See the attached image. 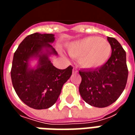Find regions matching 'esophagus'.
Returning <instances> with one entry per match:
<instances>
[{"label": "esophagus", "instance_id": "1", "mask_svg": "<svg viewBox=\"0 0 135 135\" xmlns=\"http://www.w3.org/2000/svg\"><path fill=\"white\" fill-rule=\"evenodd\" d=\"M76 71H77V69H76V67H74V69H73L74 73H76Z\"/></svg>", "mask_w": 135, "mask_h": 135}]
</instances>
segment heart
I'll return each instance as SVG.
<instances>
[{"instance_id":"b5f03b06","label":"heart","mask_w":135,"mask_h":135,"mask_svg":"<svg viewBox=\"0 0 135 135\" xmlns=\"http://www.w3.org/2000/svg\"><path fill=\"white\" fill-rule=\"evenodd\" d=\"M68 51L72 57L79 59L82 67L93 69L101 67L108 61L112 47L106 40L90 36L71 42Z\"/></svg>"}]
</instances>
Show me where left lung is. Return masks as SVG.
<instances>
[{"mask_svg": "<svg viewBox=\"0 0 135 135\" xmlns=\"http://www.w3.org/2000/svg\"><path fill=\"white\" fill-rule=\"evenodd\" d=\"M111 45L110 59L101 67L93 70L79 71L82 82L80 95L87 103L97 108L110 105L122 95L128 77L126 52L113 37H107Z\"/></svg>", "mask_w": 135, "mask_h": 135, "instance_id": "8db88e82", "label": "left lung"}]
</instances>
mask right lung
<instances>
[{
    "label": "right lung",
    "instance_id": "add662e5",
    "mask_svg": "<svg viewBox=\"0 0 135 135\" xmlns=\"http://www.w3.org/2000/svg\"><path fill=\"white\" fill-rule=\"evenodd\" d=\"M54 36L39 32L30 35L13 55L11 71L13 87L22 101L34 109H46L55 104L72 74L71 66L59 69L50 61V56L58 55L51 45ZM33 59L38 60V64L32 68L30 61Z\"/></svg>",
    "mask_w": 135,
    "mask_h": 135
}]
</instances>
